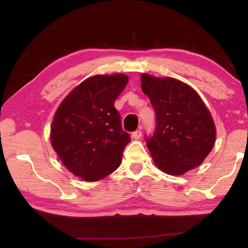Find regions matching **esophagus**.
Returning a JSON list of instances; mask_svg holds the SVG:
<instances>
[{"instance_id":"esophagus-1","label":"esophagus","mask_w":248,"mask_h":248,"mask_svg":"<svg viewBox=\"0 0 248 248\" xmlns=\"http://www.w3.org/2000/svg\"><path fill=\"white\" fill-rule=\"evenodd\" d=\"M141 135H142V132H141L140 129H139V130H135V132H133V133H132L133 139H135V140H139V139L141 138Z\"/></svg>"}]
</instances>
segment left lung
<instances>
[{"mask_svg": "<svg viewBox=\"0 0 248 248\" xmlns=\"http://www.w3.org/2000/svg\"><path fill=\"white\" fill-rule=\"evenodd\" d=\"M142 91L156 115L153 136L146 138L155 164L169 175H183L209 155L216 141L215 122L193 88L172 78L141 76Z\"/></svg>", "mask_w": 248, "mask_h": 248, "instance_id": "8db88e82", "label": "left lung"}]
</instances>
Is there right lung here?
Wrapping results in <instances>:
<instances>
[{
	"mask_svg": "<svg viewBox=\"0 0 248 248\" xmlns=\"http://www.w3.org/2000/svg\"><path fill=\"white\" fill-rule=\"evenodd\" d=\"M128 82L124 75H99L78 85L53 116L51 144L65 167L85 181L118 169L130 142L114 101Z\"/></svg>",
	"mask_w": 248,
	"mask_h": 248,
	"instance_id": "right-lung-1",
	"label": "right lung"
}]
</instances>
